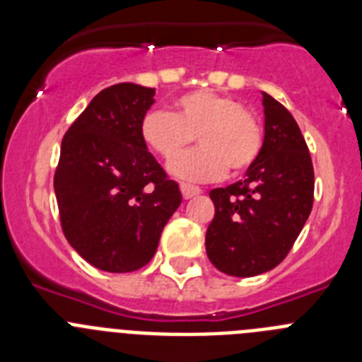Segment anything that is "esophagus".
I'll use <instances>...</instances> for the list:
<instances>
[{"label":"esophagus","instance_id":"34e87169","mask_svg":"<svg viewBox=\"0 0 362 362\" xmlns=\"http://www.w3.org/2000/svg\"><path fill=\"white\" fill-rule=\"evenodd\" d=\"M181 194H183L185 199H190V197L199 196V194H201V188H199V187H194V185L183 183V185H181Z\"/></svg>","mask_w":362,"mask_h":362}]
</instances>
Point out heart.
<instances>
[{
    "mask_svg": "<svg viewBox=\"0 0 362 362\" xmlns=\"http://www.w3.org/2000/svg\"><path fill=\"white\" fill-rule=\"evenodd\" d=\"M141 139L153 153L170 161L193 141L200 146L170 163L185 181H216L226 168L233 174L254 165L263 148L257 117L238 99L210 90H194L175 101L174 112L150 110L139 124Z\"/></svg>",
    "mask_w": 362,
    "mask_h": 362,
    "instance_id": "obj_1",
    "label": "heart"
}]
</instances>
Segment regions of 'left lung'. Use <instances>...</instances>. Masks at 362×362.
Returning a JSON list of instances; mask_svg holds the SVG:
<instances>
[{
    "label": "left lung",
    "instance_id": "left-lung-1",
    "mask_svg": "<svg viewBox=\"0 0 362 362\" xmlns=\"http://www.w3.org/2000/svg\"><path fill=\"white\" fill-rule=\"evenodd\" d=\"M264 139L245 179L214 188L216 216L206 254L226 276L252 277L276 268L292 250L312 212L313 165L299 124L263 92Z\"/></svg>",
    "mask_w": 362,
    "mask_h": 362
}]
</instances>
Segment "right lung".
I'll list each match as a JSON object with an SVG mask.
<instances>
[{"mask_svg":"<svg viewBox=\"0 0 362 362\" xmlns=\"http://www.w3.org/2000/svg\"><path fill=\"white\" fill-rule=\"evenodd\" d=\"M153 95L136 83L99 92L66 130L54 174L66 241L86 263L112 274L148 263L183 199L139 134Z\"/></svg>","mask_w":362,"mask_h":362,"instance_id":"add662e5","label":"right lung"}]
</instances>
